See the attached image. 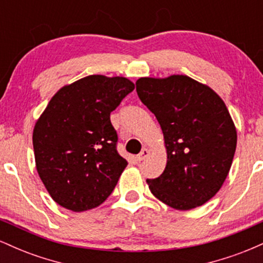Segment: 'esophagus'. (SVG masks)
I'll return each instance as SVG.
<instances>
[{"label":"esophagus","instance_id":"1","mask_svg":"<svg viewBox=\"0 0 263 263\" xmlns=\"http://www.w3.org/2000/svg\"><path fill=\"white\" fill-rule=\"evenodd\" d=\"M148 156H149V151L147 149V148H143V149L141 151L140 155L137 156V161H140V162L143 161V159H146Z\"/></svg>","mask_w":263,"mask_h":263}]
</instances>
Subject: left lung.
Segmentation results:
<instances>
[{
    "mask_svg": "<svg viewBox=\"0 0 263 263\" xmlns=\"http://www.w3.org/2000/svg\"><path fill=\"white\" fill-rule=\"evenodd\" d=\"M136 90L158 120L167 148L165 170L147 179L152 194L177 210L205 204L224 184L236 149V128L225 102L186 75L141 78Z\"/></svg>",
    "mask_w": 263,
    "mask_h": 263,
    "instance_id": "left-lung-1",
    "label": "left lung"
}]
</instances>
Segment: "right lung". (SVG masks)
<instances>
[{
  "label": "right lung",
  "instance_id": "add662e5",
  "mask_svg": "<svg viewBox=\"0 0 263 263\" xmlns=\"http://www.w3.org/2000/svg\"><path fill=\"white\" fill-rule=\"evenodd\" d=\"M134 89L126 78L89 75L63 86L35 122V167L60 206L80 213L112 193L127 161L110 114Z\"/></svg>",
  "mask_w": 263,
  "mask_h": 263
}]
</instances>
